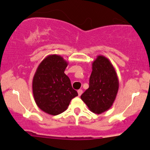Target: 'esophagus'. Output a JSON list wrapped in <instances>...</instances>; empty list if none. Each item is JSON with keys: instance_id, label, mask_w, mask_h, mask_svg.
<instances>
[{"instance_id": "esophagus-1", "label": "esophagus", "mask_w": 150, "mask_h": 150, "mask_svg": "<svg viewBox=\"0 0 150 150\" xmlns=\"http://www.w3.org/2000/svg\"><path fill=\"white\" fill-rule=\"evenodd\" d=\"M78 96H80L82 95V93H83V91H82L81 89L78 90Z\"/></svg>"}]
</instances>
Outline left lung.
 <instances>
[{
  "instance_id": "1",
  "label": "left lung",
  "mask_w": 150,
  "mask_h": 150,
  "mask_svg": "<svg viewBox=\"0 0 150 150\" xmlns=\"http://www.w3.org/2000/svg\"><path fill=\"white\" fill-rule=\"evenodd\" d=\"M116 70L109 59L98 55L92 63L89 88L80 98L92 112L100 114L112 106L119 91Z\"/></svg>"
}]
</instances>
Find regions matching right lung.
Listing matches in <instances>:
<instances>
[{
  "mask_svg": "<svg viewBox=\"0 0 150 150\" xmlns=\"http://www.w3.org/2000/svg\"><path fill=\"white\" fill-rule=\"evenodd\" d=\"M68 62L60 55L50 54L38 66L32 81V91L37 106L48 114H59L66 111L78 93L64 74Z\"/></svg>",
  "mask_w": 150,
  "mask_h": 150,
  "instance_id": "1",
  "label": "right lung"
}]
</instances>
